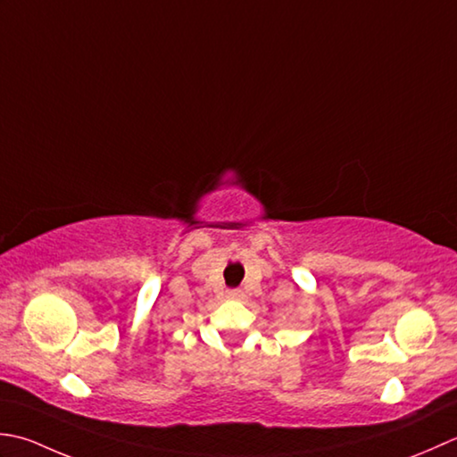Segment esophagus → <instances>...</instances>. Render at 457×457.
I'll return each mask as SVG.
<instances>
[{
  "label": "esophagus",
  "mask_w": 457,
  "mask_h": 457,
  "mask_svg": "<svg viewBox=\"0 0 457 457\" xmlns=\"http://www.w3.org/2000/svg\"><path fill=\"white\" fill-rule=\"evenodd\" d=\"M242 295H245V294H242V290H228L227 292L228 300H242Z\"/></svg>",
  "instance_id": "1"
}]
</instances>
